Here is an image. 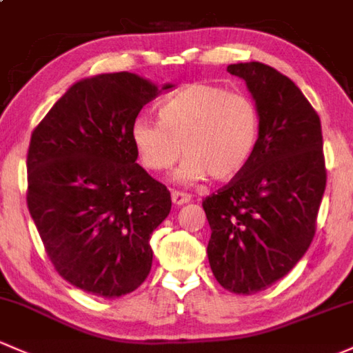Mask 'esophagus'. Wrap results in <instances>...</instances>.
<instances>
[{
	"instance_id": "1",
	"label": "esophagus",
	"mask_w": 353,
	"mask_h": 353,
	"mask_svg": "<svg viewBox=\"0 0 353 353\" xmlns=\"http://www.w3.org/2000/svg\"><path fill=\"white\" fill-rule=\"evenodd\" d=\"M172 200H173V203H175V205L180 207V205H185V203L190 202L192 196L188 195V193L173 190V192H172Z\"/></svg>"
}]
</instances>
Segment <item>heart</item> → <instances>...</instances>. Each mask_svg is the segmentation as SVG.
<instances>
[{
	"label": "heart",
	"mask_w": 353,
	"mask_h": 353,
	"mask_svg": "<svg viewBox=\"0 0 353 353\" xmlns=\"http://www.w3.org/2000/svg\"><path fill=\"white\" fill-rule=\"evenodd\" d=\"M261 132L256 102L210 84L178 89L160 105V121L138 117L131 139L148 170L165 172L187 154L175 180H230L251 160Z\"/></svg>",
	"instance_id": "heart-1"
}]
</instances>
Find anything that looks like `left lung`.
I'll return each instance as SVG.
<instances>
[{
  "mask_svg": "<svg viewBox=\"0 0 353 353\" xmlns=\"http://www.w3.org/2000/svg\"><path fill=\"white\" fill-rule=\"evenodd\" d=\"M261 114L251 160L203 200L215 279L254 294L286 276L312 244L327 185L321 123L291 79L261 62L232 63Z\"/></svg>",
  "mask_w": 353,
  "mask_h": 353,
  "instance_id": "obj_1",
  "label": "left lung"
}]
</instances>
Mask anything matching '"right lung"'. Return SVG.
<instances>
[{
    "label": "right lung",
    "mask_w": 353,
    "mask_h": 353,
    "mask_svg": "<svg viewBox=\"0 0 353 353\" xmlns=\"http://www.w3.org/2000/svg\"><path fill=\"white\" fill-rule=\"evenodd\" d=\"M158 87L131 72L67 89L28 148V210L59 274L85 293L119 298L153 263L150 239L172 196L136 163L132 123Z\"/></svg>",
    "instance_id": "right-lung-1"
}]
</instances>
